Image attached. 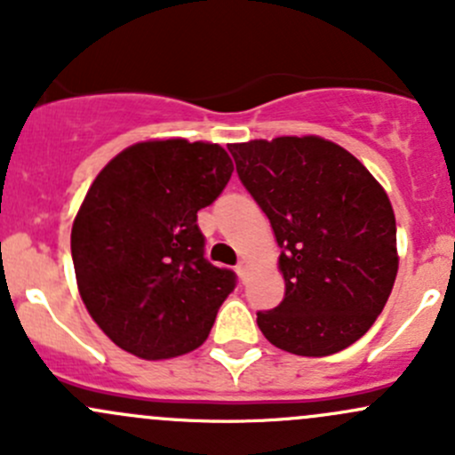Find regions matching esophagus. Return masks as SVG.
<instances>
[{
    "label": "esophagus",
    "mask_w": 455,
    "mask_h": 455,
    "mask_svg": "<svg viewBox=\"0 0 455 455\" xmlns=\"http://www.w3.org/2000/svg\"><path fill=\"white\" fill-rule=\"evenodd\" d=\"M235 270H237V275H240V277H244L246 270H249V259H240V261H237Z\"/></svg>",
    "instance_id": "34e87169"
}]
</instances>
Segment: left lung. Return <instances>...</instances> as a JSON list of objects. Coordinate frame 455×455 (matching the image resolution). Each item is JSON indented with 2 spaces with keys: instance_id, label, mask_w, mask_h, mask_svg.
Returning <instances> with one entry per match:
<instances>
[{
  "instance_id": "obj_1",
  "label": "left lung",
  "mask_w": 455,
  "mask_h": 455,
  "mask_svg": "<svg viewBox=\"0 0 455 455\" xmlns=\"http://www.w3.org/2000/svg\"><path fill=\"white\" fill-rule=\"evenodd\" d=\"M237 176L270 220L283 301L257 325L279 350L328 356L383 313L398 270L396 220L383 187L343 147L282 136L228 147Z\"/></svg>"
}]
</instances>
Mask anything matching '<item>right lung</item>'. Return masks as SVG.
<instances>
[{
  "mask_svg": "<svg viewBox=\"0 0 455 455\" xmlns=\"http://www.w3.org/2000/svg\"><path fill=\"white\" fill-rule=\"evenodd\" d=\"M233 173L213 142L147 140L109 160L72 224L87 313L140 359L187 355L209 337L235 273L204 257L198 211Z\"/></svg>",
  "mask_w": 455,
  "mask_h": 455,
  "instance_id": "1",
  "label": "right lung"
}]
</instances>
